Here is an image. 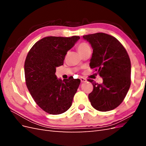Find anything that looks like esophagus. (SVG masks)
<instances>
[{"label": "esophagus", "instance_id": "obj_1", "mask_svg": "<svg viewBox=\"0 0 146 146\" xmlns=\"http://www.w3.org/2000/svg\"><path fill=\"white\" fill-rule=\"evenodd\" d=\"M80 80H81V82H82V83L86 82L87 81L86 79L85 78H83V77H81V78H80Z\"/></svg>", "mask_w": 146, "mask_h": 146}]
</instances>
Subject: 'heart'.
<instances>
[{"instance_id": "obj_1", "label": "heart", "mask_w": 146, "mask_h": 146, "mask_svg": "<svg viewBox=\"0 0 146 146\" xmlns=\"http://www.w3.org/2000/svg\"><path fill=\"white\" fill-rule=\"evenodd\" d=\"M88 49H90V47L86 42H82L77 47V50L80 54Z\"/></svg>"}]
</instances>
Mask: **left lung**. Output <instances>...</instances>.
I'll use <instances>...</instances> for the list:
<instances>
[{
    "instance_id": "obj_1",
    "label": "left lung",
    "mask_w": 146,
    "mask_h": 146,
    "mask_svg": "<svg viewBox=\"0 0 146 146\" xmlns=\"http://www.w3.org/2000/svg\"><path fill=\"white\" fill-rule=\"evenodd\" d=\"M92 51L91 68L96 69L103 83L93 80L94 89L88 96L91 105L100 111L117 107L124 99L130 86L131 63L126 50L116 38L104 33L85 35Z\"/></svg>"
}]
</instances>
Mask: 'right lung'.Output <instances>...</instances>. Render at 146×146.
Segmentation results:
<instances>
[{"mask_svg": "<svg viewBox=\"0 0 146 146\" xmlns=\"http://www.w3.org/2000/svg\"><path fill=\"white\" fill-rule=\"evenodd\" d=\"M80 38L48 36L35 44L24 64L27 87L35 102L51 114L63 113L71 107L80 80L57 78L56 68L63 64L65 55Z\"/></svg>", "mask_w": 146, "mask_h": 146, "instance_id": "add662e5", "label": "right lung"}]
</instances>
